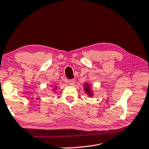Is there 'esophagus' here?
Returning a JSON list of instances; mask_svg holds the SVG:
<instances>
[{
	"label": "esophagus",
	"instance_id": "esophagus-1",
	"mask_svg": "<svg viewBox=\"0 0 149 149\" xmlns=\"http://www.w3.org/2000/svg\"><path fill=\"white\" fill-rule=\"evenodd\" d=\"M69 83H70V85H72V86H73V85H74V84H75L74 79H70V80H69Z\"/></svg>",
	"mask_w": 149,
	"mask_h": 149
}]
</instances>
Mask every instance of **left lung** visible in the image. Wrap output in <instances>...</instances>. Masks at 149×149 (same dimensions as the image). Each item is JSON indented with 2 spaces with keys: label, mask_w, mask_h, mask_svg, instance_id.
I'll use <instances>...</instances> for the list:
<instances>
[{
  "label": "left lung",
  "mask_w": 149,
  "mask_h": 149,
  "mask_svg": "<svg viewBox=\"0 0 149 149\" xmlns=\"http://www.w3.org/2000/svg\"><path fill=\"white\" fill-rule=\"evenodd\" d=\"M84 88H85V91H86V93L88 94L89 96L91 97L92 96V91H91V87H90V86H89V84H85Z\"/></svg>",
  "instance_id": "left-lung-1"
}]
</instances>
